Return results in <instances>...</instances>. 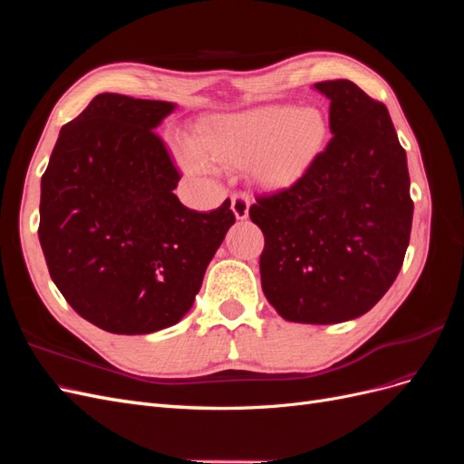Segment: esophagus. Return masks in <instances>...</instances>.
Segmentation results:
<instances>
[{
  "label": "esophagus",
  "mask_w": 464,
  "mask_h": 464,
  "mask_svg": "<svg viewBox=\"0 0 464 464\" xmlns=\"http://www.w3.org/2000/svg\"><path fill=\"white\" fill-rule=\"evenodd\" d=\"M232 210L237 220H246L249 215V195L237 191L232 195Z\"/></svg>",
  "instance_id": "esophagus-1"
}]
</instances>
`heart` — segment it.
<instances>
[{
  "mask_svg": "<svg viewBox=\"0 0 464 464\" xmlns=\"http://www.w3.org/2000/svg\"><path fill=\"white\" fill-rule=\"evenodd\" d=\"M327 135L329 121L319 108L271 104L213 118L198 139L178 141L176 154L191 174L249 164L261 184L285 186L315 160Z\"/></svg>",
  "mask_w": 464,
  "mask_h": 464,
  "instance_id": "heart-1",
  "label": "heart"
}]
</instances>
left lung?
I'll return each mask as SVG.
<instances>
[{
    "label": "left lung",
    "mask_w": 464,
    "mask_h": 464,
    "mask_svg": "<svg viewBox=\"0 0 464 464\" xmlns=\"http://www.w3.org/2000/svg\"><path fill=\"white\" fill-rule=\"evenodd\" d=\"M325 94L333 139L286 189L259 195L261 286L280 317L331 325L370 312L395 283L411 240L406 152L385 104L353 81Z\"/></svg>",
    "instance_id": "8db88e82"
}]
</instances>
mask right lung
Wrapping results in <instances>:
<instances>
[{
	"label": "right lung",
	"mask_w": 464,
	"mask_h": 464,
	"mask_svg": "<svg viewBox=\"0 0 464 464\" xmlns=\"http://www.w3.org/2000/svg\"><path fill=\"white\" fill-rule=\"evenodd\" d=\"M176 104L114 92L65 123L40 184L38 237L50 276L92 325L147 334L184 317L236 222L230 199L198 213L154 133Z\"/></svg>",
	"instance_id": "right-lung-1"
}]
</instances>
